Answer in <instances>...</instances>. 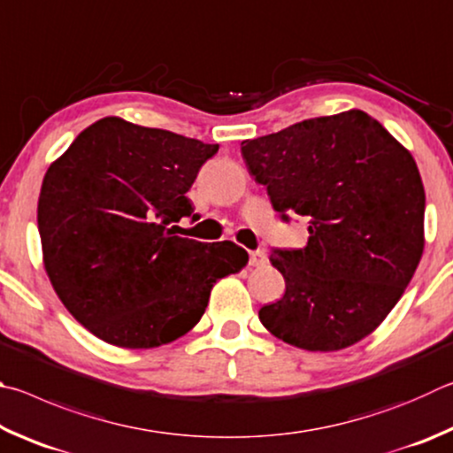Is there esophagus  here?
Instances as JSON below:
<instances>
[{
    "mask_svg": "<svg viewBox=\"0 0 453 453\" xmlns=\"http://www.w3.org/2000/svg\"><path fill=\"white\" fill-rule=\"evenodd\" d=\"M266 263V255L265 250H250L249 252V265L250 266H260Z\"/></svg>",
    "mask_w": 453,
    "mask_h": 453,
    "instance_id": "1",
    "label": "esophagus"
}]
</instances>
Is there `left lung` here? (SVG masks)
I'll return each mask as SVG.
<instances>
[{
  "label": "left lung",
  "instance_id": "obj_1",
  "mask_svg": "<svg viewBox=\"0 0 453 453\" xmlns=\"http://www.w3.org/2000/svg\"><path fill=\"white\" fill-rule=\"evenodd\" d=\"M241 153L280 219L306 217L311 234L304 249H273L287 290L260 308V322L311 352L368 336L422 258L426 193L414 158L358 109L242 141Z\"/></svg>",
  "mask_w": 453,
  "mask_h": 453
}]
</instances>
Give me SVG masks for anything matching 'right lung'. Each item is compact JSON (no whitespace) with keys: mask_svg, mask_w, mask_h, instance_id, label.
Instances as JSON below:
<instances>
[{"mask_svg":"<svg viewBox=\"0 0 453 453\" xmlns=\"http://www.w3.org/2000/svg\"><path fill=\"white\" fill-rule=\"evenodd\" d=\"M219 145L99 119L45 173L37 204L43 263L73 319L105 342L155 348L201 320L212 284L242 271L231 241L179 236L201 166Z\"/></svg>","mask_w":453,"mask_h":453,"instance_id":"right-lung-1","label":"right lung"}]
</instances>
